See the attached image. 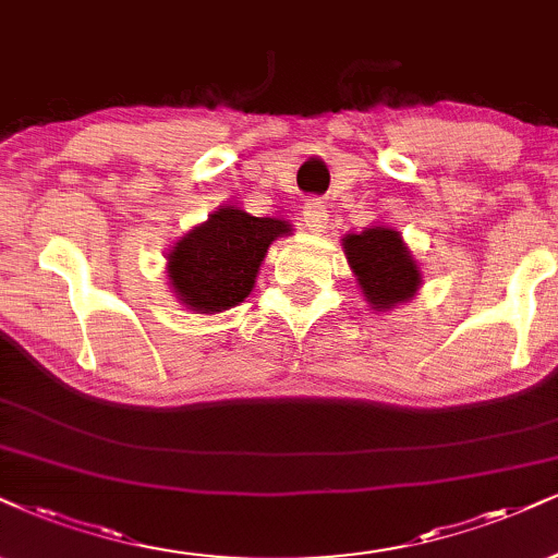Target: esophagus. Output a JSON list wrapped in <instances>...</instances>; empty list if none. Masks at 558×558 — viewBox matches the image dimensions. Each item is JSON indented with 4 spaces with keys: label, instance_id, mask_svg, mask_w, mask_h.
<instances>
[{
    "label": "esophagus",
    "instance_id": "esophagus-1",
    "mask_svg": "<svg viewBox=\"0 0 558 558\" xmlns=\"http://www.w3.org/2000/svg\"><path fill=\"white\" fill-rule=\"evenodd\" d=\"M302 222H305L307 230L315 232V235L326 232V227H328L326 204H323V202H307L305 206H302Z\"/></svg>",
    "mask_w": 558,
    "mask_h": 558
}]
</instances>
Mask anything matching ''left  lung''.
I'll use <instances>...</instances> for the list:
<instances>
[{
    "mask_svg": "<svg viewBox=\"0 0 558 558\" xmlns=\"http://www.w3.org/2000/svg\"><path fill=\"white\" fill-rule=\"evenodd\" d=\"M356 284L373 311H393L414 300L422 287V268L396 227L369 225L341 238Z\"/></svg>",
    "mask_w": 558,
    "mask_h": 558,
    "instance_id": "obj_1",
    "label": "left lung"
}]
</instances>
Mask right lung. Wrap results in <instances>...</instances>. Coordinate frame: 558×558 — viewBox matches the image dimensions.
I'll list each match as a JSON object with an SVG mask.
<instances>
[{
  "mask_svg": "<svg viewBox=\"0 0 558 558\" xmlns=\"http://www.w3.org/2000/svg\"><path fill=\"white\" fill-rule=\"evenodd\" d=\"M284 235H292L287 219L253 217L222 204L170 245L165 274L185 311L225 313L253 292L268 247Z\"/></svg>",
  "mask_w": 558,
  "mask_h": 558,
  "instance_id": "1",
  "label": "right lung"
}]
</instances>
